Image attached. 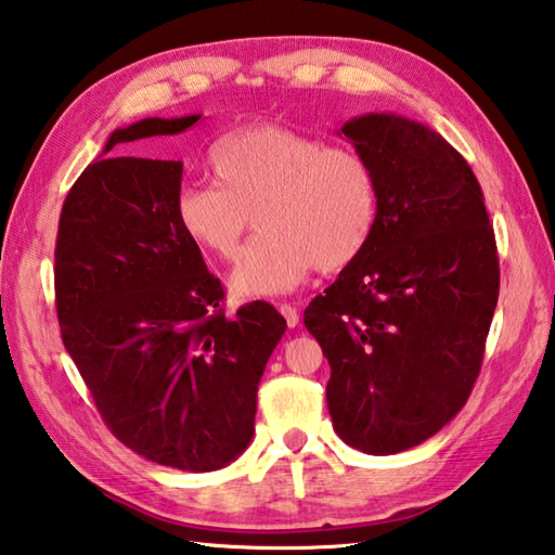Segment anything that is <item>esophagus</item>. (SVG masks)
Instances as JSON below:
<instances>
[{"instance_id":"obj_1","label":"esophagus","mask_w":555,"mask_h":555,"mask_svg":"<svg viewBox=\"0 0 555 555\" xmlns=\"http://www.w3.org/2000/svg\"><path fill=\"white\" fill-rule=\"evenodd\" d=\"M279 312L284 314V320H286V324L288 327L293 330V327H298V322H300V312L293 308V306H288V302H279Z\"/></svg>"}]
</instances>
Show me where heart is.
<instances>
[{
  "label": "heart",
  "mask_w": 555,
  "mask_h": 555,
  "mask_svg": "<svg viewBox=\"0 0 555 555\" xmlns=\"http://www.w3.org/2000/svg\"><path fill=\"white\" fill-rule=\"evenodd\" d=\"M209 166L216 184H184L176 219L204 253L233 262L255 214L262 233L233 271L235 296H284L318 267H349L371 241L377 184L353 149L262 122L214 141Z\"/></svg>",
  "instance_id": "1"
}]
</instances>
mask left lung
I'll return each mask as SVG.
<instances>
[{
	"label": "left lung",
	"instance_id": "1",
	"mask_svg": "<svg viewBox=\"0 0 555 555\" xmlns=\"http://www.w3.org/2000/svg\"><path fill=\"white\" fill-rule=\"evenodd\" d=\"M339 134L371 163V241L306 308L332 375L336 436L365 454L416 448L460 414L501 288L479 180L428 125L367 113Z\"/></svg>",
	"mask_w": 555,
	"mask_h": 555
}]
</instances>
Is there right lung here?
I'll return each instance as SVG.
<instances>
[{
    "label": "right lung",
    "mask_w": 555,
    "mask_h": 555,
    "mask_svg": "<svg viewBox=\"0 0 555 555\" xmlns=\"http://www.w3.org/2000/svg\"><path fill=\"white\" fill-rule=\"evenodd\" d=\"M199 117L139 119L103 154ZM180 182V160L95 158L62 206L54 296L62 341L115 438L156 464L216 472L255 436L286 320L264 300L223 312L221 281L178 225Z\"/></svg>",
    "instance_id": "1"
}]
</instances>
